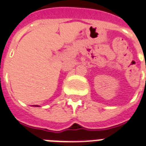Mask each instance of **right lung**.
Returning <instances> with one entry per match:
<instances>
[{"label": "right lung", "instance_id": "add662e5", "mask_svg": "<svg viewBox=\"0 0 146 146\" xmlns=\"http://www.w3.org/2000/svg\"><path fill=\"white\" fill-rule=\"evenodd\" d=\"M34 106H35V107H39V106H38V105H34Z\"/></svg>", "mask_w": 146, "mask_h": 146}]
</instances>
